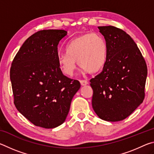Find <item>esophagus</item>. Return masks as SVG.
Masks as SVG:
<instances>
[{
	"label": "esophagus",
	"mask_w": 154,
	"mask_h": 154,
	"mask_svg": "<svg viewBox=\"0 0 154 154\" xmlns=\"http://www.w3.org/2000/svg\"><path fill=\"white\" fill-rule=\"evenodd\" d=\"M80 83L82 86H84V85H86L88 84V82L87 80H80Z\"/></svg>",
	"instance_id": "esophagus-1"
}]
</instances>
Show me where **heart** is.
<instances>
[{
	"instance_id": "b5f03b06",
	"label": "heart",
	"mask_w": 154,
	"mask_h": 154,
	"mask_svg": "<svg viewBox=\"0 0 154 154\" xmlns=\"http://www.w3.org/2000/svg\"><path fill=\"white\" fill-rule=\"evenodd\" d=\"M108 45L98 33H84L67 43L64 54L58 58V66L64 75L72 76L77 64L90 74L102 70L107 60Z\"/></svg>"
}]
</instances>
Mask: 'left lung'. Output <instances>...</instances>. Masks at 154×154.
I'll return each instance as SVG.
<instances>
[{"mask_svg":"<svg viewBox=\"0 0 154 154\" xmlns=\"http://www.w3.org/2000/svg\"><path fill=\"white\" fill-rule=\"evenodd\" d=\"M98 28L107 43L108 55L103 71L90 79L92 107L103 120L121 121L144 100L147 65L125 31L113 26Z\"/></svg>","mask_w":154,"mask_h":154,"instance_id":"8db88e82","label":"left lung"}]
</instances>
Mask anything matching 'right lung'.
Here are the masks:
<instances>
[{"label":"right lung","mask_w":154,"mask_h":154,"mask_svg":"<svg viewBox=\"0 0 154 154\" xmlns=\"http://www.w3.org/2000/svg\"><path fill=\"white\" fill-rule=\"evenodd\" d=\"M64 30H43L26 40L10 69L14 105L37 126L54 128L65 121L79 81L63 75L58 66V45Z\"/></svg>","instance_id":"right-lung-1"}]
</instances>
